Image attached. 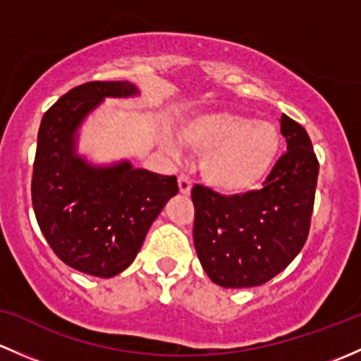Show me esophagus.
Returning a JSON list of instances; mask_svg holds the SVG:
<instances>
[{"label": "esophagus", "instance_id": "34e87169", "mask_svg": "<svg viewBox=\"0 0 361 361\" xmlns=\"http://www.w3.org/2000/svg\"><path fill=\"white\" fill-rule=\"evenodd\" d=\"M191 179L188 176H179V191L182 195H189L191 192Z\"/></svg>", "mask_w": 361, "mask_h": 361}]
</instances>
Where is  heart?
<instances>
[{
    "instance_id": "heart-1",
    "label": "heart",
    "mask_w": 361,
    "mask_h": 361,
    "mask_svg": "<svg viewBox=\"0 0 361 361\" xmlns=\"http://www.w3.org/2000/svg\"><path fill=\"white\" fill-rule=\"evenodd\" d=\"M180 142L202 154L200 170L208 184L235 195L255 188L276 159L281 137L269 121L233 111H207L180 126ZM170 151H177L172 140Z\"/></svg>"
}]
</instances>
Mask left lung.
Listing matches in <instances>:
<instances>
[{"label": "left lung", "instance_id": "1", "mask_svg": "<svg viewBox=\"0 0 361 361\" xmlns=\"http://www.w3.org/2000/svg\"><path fill=\"white\" fill-rule=\"evenodd\" d=\"M287 153L262 189L222 196L196 184L195 240L200 262L214 283L226 288L259 287L285 269L310 235L318 180V159L310 135L281 114Z\"/></svg>", "mask_w": 361, "mask_h": 361}]
</instances>
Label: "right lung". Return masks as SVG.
<instances>
[{
	"mask_svg": "<svg viewBox=\"0 0 361 361\" xmlns=\"http://www.w3.org/2000/svg\"><path fill=\"white\" fill-rule=\"evenodd\" d=\"M139 94L128 81H90L43 114L32 169V208L48 245L73 269L111 278L133 262L161 208L179 192L176 176L130 161L92 165L76 153L78 128L106 97Z\"/></svg>",
	"mask_w": 361,
	"mask_h": 361,
	"instance_id": "1",
	"label": "right lung"
}]
</instances>
